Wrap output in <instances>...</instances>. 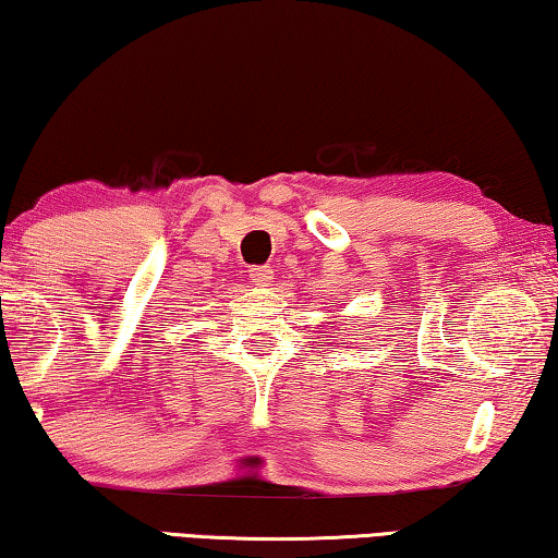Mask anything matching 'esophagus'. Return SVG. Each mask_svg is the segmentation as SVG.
<instances>
[{
  "mask_svg": "<svg viewBox=\"0 0 558 558\" xmlns=\"http://www.w3.org/2000/svg\"><path fill=\"white\" fill-rule=\"evenodd\" d=\"M251 280L255 286H270L272 282V268L270 265H253L251 268Z\"/></svg>",
  "mask_w": 558,
  "mask_h": 558,
  "instance_id": "1",
  "label": "esophagus"
}]
</instances>
